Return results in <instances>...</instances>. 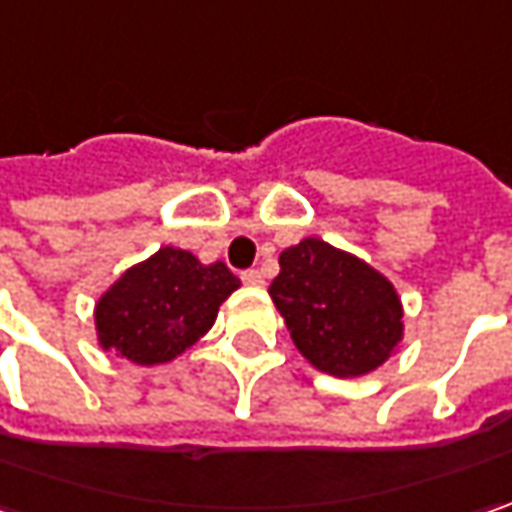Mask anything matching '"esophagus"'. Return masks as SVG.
<instances>
[{
    "label": "esophagus",
    "mask_w": 512,
    "mask_h": 512,
    "mask_svg": "<svg viewBox=\"0 0 512 512\" xmlns=\"http://www.w3.org/2000/svg\"><path fill=\"white\" fill-rule=\"evenodd\" d=\"M240 278H243V283H246V286H263V275H260L257 269H249V272H243Z\"/></svg>",
    "instance_id": "34e87169"
}]
</instances>
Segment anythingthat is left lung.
<instances>
[{
	"instance_id": "8db88e82",
	"label": "left lung",
	"mask_w": 512,
	"mask_h": 512,
	"mask_svg": "<svg viewBox=\"0 0 512 512\" xmlns=\"http://www.w3.org/2000/svg\"><path fill=\"white\" fill-rule=\"evenodd\" d=\"M269 295L300 355L335 378L378 369L404 338L395 286L361 257L318 237L280 252Z\"/></svg>"
}]
</instances>
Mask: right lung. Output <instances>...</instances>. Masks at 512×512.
Returning a JSON list of instances; mask_svg holds the SVG:
<instances>
[{"label":"right lung","mask_w":512,"mask_h":512,"mask_svg":"<svg viewBox=\"0 0 512 512\" xmlns=\"http://www.w3.org/2000/svg\"><path fill=\"white\" fill-rule=\"evenodd\" d=\"M240 286L226 263H200L191 252L163 246L160 252L125 269L97 300V341L131 364H168L197 344L220 303Z\"/></svg>","instance_id":"add662e5"}]
</instances>
